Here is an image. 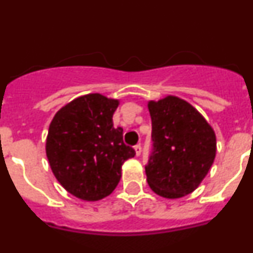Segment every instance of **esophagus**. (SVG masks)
I'll use <instances>...</instances> for the list:
<instances>
[{"label": "esophagus", "instance_id": "obj_1", "mask_svg": "<svg viewBox=\"0 0 253 253\" xmlns=\"http://www.w3.org/2000/svg\"><path fill=\"white\" fill-rule=\"evenodd\" d=\"M134 150H135V152H136V156H140V155H141V145L140 144L135 145Z\"/></svg>", "mask_w": 253, "mask_h": 253}]
</instances>
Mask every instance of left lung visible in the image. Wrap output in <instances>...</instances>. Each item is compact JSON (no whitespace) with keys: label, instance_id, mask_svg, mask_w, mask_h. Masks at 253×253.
<instances>
[{"label":"left lung","instance_id":"1","mask_svg":"<svg viewBox=\"0 0 253 253\" xmlns=\"http://www.w3.org/2000/svg\"><path fill=\"white\" fill-rule=\"evenodd\" d=\"M154 151L145 167L150 188L167 199L196 191L208 174L216 136L211 124L184 99L166 96L147 103Z\"/></svg>","mask_w":253,"mask_h":253}]
</instances>
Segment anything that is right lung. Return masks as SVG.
<instances>
[{
  "label": "right lung",
  "mask_w": 253,
  "mask_h": 253,
  "mask_svg": "<svg viewBox=\"0 0 253 253\" xmlns=\"http://www.w3.org/2000/svg\"><path fill=\"white\" fill-rule=\"evenodd\" d=\"M119 99L101 93L77 97L56 112L45 144L55 178L76 198L96 202L118 186L124 161L135 150L123 141V129L113 126Z\"/></svg>",
  "instance_id": "add662e5"
}]
</instances>
